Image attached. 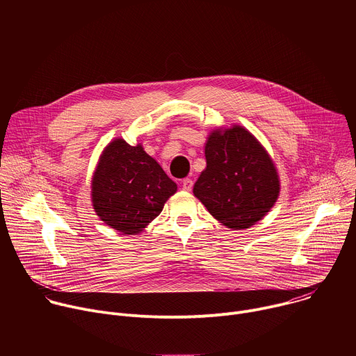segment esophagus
<instances>
[{
	"label": "esophagus",
	"instance_id": "obj_1",
	"mask_svg": "<svg viewBox=\"0 0 356 356\" xmlns=\"http://www.w3.org/2000/svg\"><path fill=\"white\" fill-rule=\"evenodd\" d=\"M181 187L184 191H190L193 187V180L191 179H183L181 180Z\"/></svg>",
	"mask_w": 356,
	"mask_h": 356
}]
</instances>
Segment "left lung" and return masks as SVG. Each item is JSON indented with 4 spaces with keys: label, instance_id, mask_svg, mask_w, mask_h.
<instances>
[{
    "label": "left lung",
    "instance_id": "1",
    "mask_svg": "<svg viewBox=\"0 0 356 356\" xmlns=\"http://www.w3.org/2000/svg\"><path fill=\"white\" fill-rule=\"evenodd\" d=\"M204 154L207 166L194 183V195L229 229L261 221L280 193L279 173L265 146L234 124L209 134Z\"/></svg>",
    "mask_w": 356,
    "mask_h": 356
}]
</instances>
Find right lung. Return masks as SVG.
<instances>
[{
	"label": "right lung",
	"mask_w": 356,
	"mask_h": 356,
	"mask_svg": "<svg viewBox=\"0 0 356 356\" xmlns=\"http://www.w3.org/2000/svg\"><path fill=\"white\" fill-rule=\"evenodd\" d=\"M177 184L161 165L122 138L101 152L91 179V202L106 225L124 235L140 234L163 210Z\"/></svg>",
	"instance_id": "add662e5"
}]
</instances>
